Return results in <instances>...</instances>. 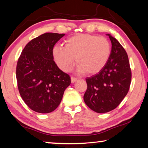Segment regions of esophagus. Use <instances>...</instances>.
<instances>
[{
	"mask_svg": "<svg viewBox=\"0 0 148 148\" xmlns=\"http://www.w3.org/2000/svg\"><path fill=\"white\" fill-rule=\"evenodd\" d=\"M77 80V78H76V77H73V76L71 77V82L72 84L74 83V82H76Z\"/></svg>",
	"mask_w": 148,
	"mask_h": 148,
	"instance_id": "1",
	"label": "esophagus"
}]
</instances>
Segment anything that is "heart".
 <instances>
[{"instance_id":"obj_1","label":"heart","mask_w":148,"mask_h":148,"mask_svg":"<svg viewBox=\"0 0 148 148\" xmlns=\"http://www.w3.org/2000/svg\"><path fill=\"white\" fill-rule=\"evenodd\" d=\"M111 53L110 42L104 37L79 34L70 37L64 46L56 45L53 56L57 66L68 72L76 62L79 73H98L106 66Z\"/></svg>"}]
</instances>
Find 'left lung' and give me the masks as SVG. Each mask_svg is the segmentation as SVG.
I'll return each mask as SVG.
<instances>
[{"instance_id": "left-lung-1", "label": "left lung", "mask_w": 148, "mask_h": 148, "mask_svg": "<svg viewBox=\"0 0 148 148\" xmlns=\"http://www.w3.org/2000/svg\"><path fill=\"white\" fill-rule=\"evenodd\" d=\"M112 42L108 61L98 74L87 77L84 100L90 109L106 113L116 108L126 96L131 82L128 56L119 42L109 34Z\"/></svg>"}]
</instances>
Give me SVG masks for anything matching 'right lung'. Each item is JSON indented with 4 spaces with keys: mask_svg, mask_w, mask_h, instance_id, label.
<instances>
[{
    "mask_svg": "<svg viewBox=\"0 0 148 148\" xmlns=\"http://www.w3.org/2000/svg\"><path fill=\"white\" fill-rule=\"evenodd\" d=\"M64 34L47 32L32 39L22 51L16 67L20 95L38 113L54 111L61 102L71 77L53 61V49Z\"/></svg>",
    "mask_w": 148,
    "mask_h": 148,
    "instance_id": "add662e5",
    "label": "right lung"
}]
</instances>
